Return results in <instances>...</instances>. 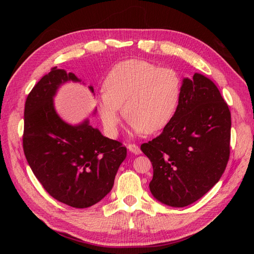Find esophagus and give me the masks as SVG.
Wrapping results in <instances>:
<instances>
[{"instance_id":"esophagus-1","label":"esophagus","mask_w":254,"mask_h":254,"mask_svg":"<svg viewBox=\"0 0 254 254\" xmlns=\"http://www.w3.org/2000/svg\"><path fill=\"white\" fill-rule=\"evenodd\" d=\"M127 148L129 149V151H131L132 153H134V155H139V153H141L140 147L135 144H128Z\"/></svg>"}]
</instances>
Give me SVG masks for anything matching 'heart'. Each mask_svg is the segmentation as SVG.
<instances>
[{"label": "heart", "mask_w": 254, "mask_h": 254, "mask_svg": "<svg viewBox=\"0 0 254 254\" xmlns=\"http://www.w3.org/2000/svg\"><path fill=\"white\" fill-rule=\"evenodd\" d=\"M98 102L105 131L118 134L121 106L135 132L156 133L165 128L178 108L182 79L173 67L130 59L115 64L104 81Z\"/></svg>", "instance_id": "obj_1"}]
</instances>
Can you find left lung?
<instances>
[{"label":"left lung","instance_id":"1","mask_svg":"<svg viewBox=\"0 0 254 254\" xmlns=\"http://www.w3.org/2000/svg\"><path fill=\"white\" fill-rule=\"evenodd\" d=\"M231 113L215 83L195 73L184 78L178 108L162 133L141 145L153 168L151 194L183 207L206 194L230 157Z\"/></svg>","mask_w":254,"mask_h":254}]
</instances>
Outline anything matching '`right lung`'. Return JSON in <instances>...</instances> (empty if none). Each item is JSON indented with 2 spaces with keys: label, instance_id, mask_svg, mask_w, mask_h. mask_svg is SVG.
<instances>
[{
  "label": "right lung",
  "instance_id": "1",
  "mask_svg": "<svg viewBox=\"0 0 254 254\" xmlns=\"http://www.w3.org/2000/svg\"><path fill=\"white\" fill-rule=\"evenodd\" d=\"M67 80L79 81L75 74L54 66L29 92L23 150L36 178L53 198L84 209L101 201L112 190L127 148L104 136L88 120L72 126L58 117L53 97ZM89 89L94 92L93 87Z\"/></svg>",
  "mask_w": 254,
  "mask_h": 254
}]
</instances>
